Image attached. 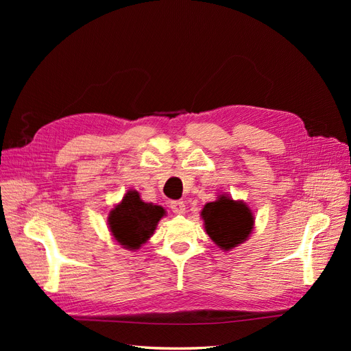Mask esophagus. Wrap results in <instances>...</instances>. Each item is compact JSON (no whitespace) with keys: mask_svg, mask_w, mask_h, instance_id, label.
I'll return each mask as SVG.
<instances>
[{"mask_svg":"<svg viewBox=\"0 0 351 351\" xmlns=\"http://www.w3.org/2000/svg\"><path fill=\"white\" fill-rule=\"evenodd\" d=\"M169 206H171L173 212H174V214H177V215L186 214V205H184L183 200H173L171 204H169Z\"/></svg>","mask_w":351,"mask_h":351,"instance_id":"obj_1","label":"esophagus"}]
</instances>
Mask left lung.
I'll return each mask as SVG.
<instances>
[{
    "instance_id": "obj_1",
    "label": "left lung",
    "mask_w": 351,
    "mask_h": 351,
    "mask_svg": "<svg viewBox=\"0 0 351 351\" xmlns=\"http://www.w3.org/2000/svg\"><path fill=\"white\" fill-rule=\"evenodd\" d=\"M200 217L208 236L222 250H231L246 241L254 224L250 208L227 195H219L215 202L206 204Z\"/></svg>"
}]
</instances>
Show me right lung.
Listing matches in <instances>:
<instances>
[{
	"label": "right lung",
	"mask_w": 351,
	"mask_h": 351,
	"mask_svg": "<svg viewBox=\"0 0 351 351\" xmlns=\"http://www.w3.org/2000/svg\"><path fill=\"white\" fill-rule=\"evenodd\" d=\"M165 215V209L154 204H146L139 192L129 190L119 205L111 209L108 226L112 237L124 249H141L154 234L159 219Z\"/></svg>",
	"instance_id": "obj_1"
}]
</instances>
